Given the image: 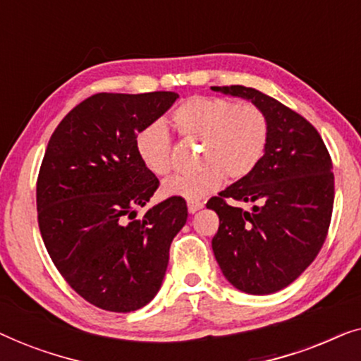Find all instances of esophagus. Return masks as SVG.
Masks as SVG:
<instances>
[{
  "label": "esophagus",
  "instance_id": "obj_1",
  "mask_svg": "<svg viewBox=\"0 0 361 361\" xmlns=\"http://www.w3.org/2000/svg\"><path fill=\"white\" fill-rule=\"evenodd\" d=\"M204 207V202L200 200H187V209H189V214H195L197 210H200Z\"/></svg>",
  "mask_w": 361,
  "mask_h": 361
}]
</instances>
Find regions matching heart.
Here are the masks:
<instances>
[{"instance_id":"1","label":"heart","mask_w":361,"mask_h":361,"mask_svg":"<svg viewBox=\"0 0 361 361\" xmlns=\"http://www.w3.org/2000/svg\"><path fill=\"white\" fill-rule=\"evenodd\" d=\"M171 121L182 140L200 141L202 146L197 156L200 166L169 177L162 185L166 195L204 199L220 189L225 177L230 180L248 177L268 147V116L251 102L190 97L172 111ZM135 146L141 162L152 174L166 176L172 169V141L161 121L141 128Z\"/></svg>"}]
</instances>
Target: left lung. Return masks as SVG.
I'll list each match as a JSON object with an SVG mask.
<instances>
[{"mask_svg":"<svg viewBox=\"0 0 361 361\" xmlns=\"http://www.w3.org/2000/svg\"><path fill=\"white\" fill-rule=\"evenodd\" d=\"M258 105L268 147L248 177L207 202L216 212L212 240L221 273L246 294H273L304 273L327 238L334 209L332 159L319 131L298 111L255 88L212 87ZM233 201L253 204L251 211Z\"/></svg>","mask_w":361,"mask_h":361,"instance_id":"left-lung-1","label":"left lung"}]
</instances>
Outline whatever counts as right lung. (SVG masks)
I'll return each instance as SVG.
<instances>
[{
  "instance_id": "right-lung-1",
  "label": "right lung",
  "mask_w": 361,
  "mask_h": 361,
  "mask_svg": "<svg viewBox=\"0 0 361 361\" xmlns=\"http://www.w3.org/2000/svg\"><path fill=\"white\" fill-rule=\"evenodd\" d=\"M177 98L97 93L49 140L37 176L39 230L67 284L103 310L131 312L152 300L187 221L185 200L176 195L136 219L159 187L137 156L136 135Z\"/></svg>"
}]
</instances>
